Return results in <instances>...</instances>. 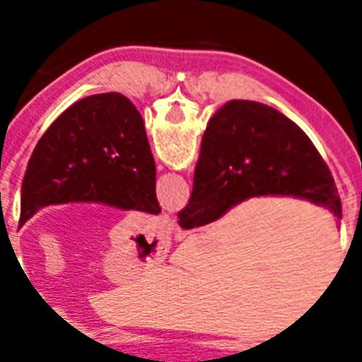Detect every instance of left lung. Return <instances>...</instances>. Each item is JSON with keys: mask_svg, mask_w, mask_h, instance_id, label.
<instances>
[{"mask_svg": "<svg viewBox=\"0 0 362 362\" xmlns=\"http://www.w3.org/2000/svg\"><path fill=\"white\" fill-rule=\"evenodd\" d=\"M64 203L161 212L144 122L122 93L76 101L37 142L22 180L18 227L42 206Z\"/></svg>", "mask_w": 362, "mask_h": 362, "instance_id": "left-lung-1", "label": "left lung"}]
</instances>
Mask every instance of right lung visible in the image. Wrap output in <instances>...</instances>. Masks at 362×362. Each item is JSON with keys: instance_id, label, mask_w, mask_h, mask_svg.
I'll return each instance as SVG.
<instances>
[{"instance_id": "add662e5", "label": "right lung", "mask_w": 362, "mask_h": 362, "mask_svg": "<svg viewBox=\"0 0 362 362\" xmlns=\"http://www.w3.org/2000/svg\"><path fill=\"white\" fill-rule=\"evenodd\" d=\"M259 195L306 199L342 218L334 178L306 133L272 107L229 101L206 125L192 199L178 214V226L212 223Z\"/></svg>"}]
</instances>
